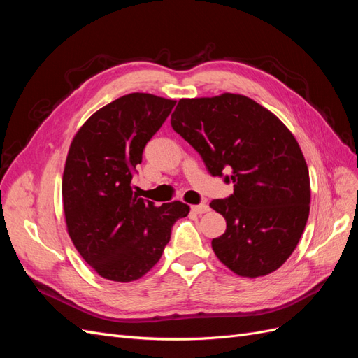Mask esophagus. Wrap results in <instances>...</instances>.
Here are the masks:
<instances>
[{"instance_id":"34e87169","label":"esophagus","mask_w":358,"mask_h":358,"mask_svg":"<svg viewBox=\"0 0 358 358\" xmlns=\"http://www.w3.org/2000/svg\"><path fill=\"white\" fill-rule=\"evenodd\" d=\"M191 210H192L194 213H199V215H201V213L209 212V210H210V208H209L208 204H196V206H191Z\"/></svg>"}]
</instances>
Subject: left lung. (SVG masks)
Here are the masks:
<instances>
[{
	"label": "left lung",
	"instance_id": "obj_1",
	"mask_svg": "<svg viewBox=\"0 0 358 358\" xmlns=\"http://www.w3.org/2000/svg\"><path fill=\"white\" fill-rule=\"evenodd\" d=\"M171 127L213 176L231 171L233 196L210 208L227 221L212 241L220 262L242 278L275 272L294 251L309 216L310 180L296 137L249 96L224 92L180 99Z\"/></svg>",
	"mask_w": 358,
	"mask_h": 358
}]
</instances>
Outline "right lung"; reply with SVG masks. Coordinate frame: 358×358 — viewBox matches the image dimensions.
<instances>
[{"mask_svg": "<svg viewBox=\"0 0 358 358\" xmlns=\"http://www.w3.org/2000/svg\"><path fill=\"white\" fill-rule=\"evenodd\" d=\"M175 100L133 92L91 115L71 140L62 175L67 231L101 278L133 282L164 252L171 225L189 213L182 201L157 206L133 192V171L145 145Z\"/></svg>", "mask_w": 358, "mask_h": 358, "instance_id": "obj_1", "label": "right lung"}]
</instances>
